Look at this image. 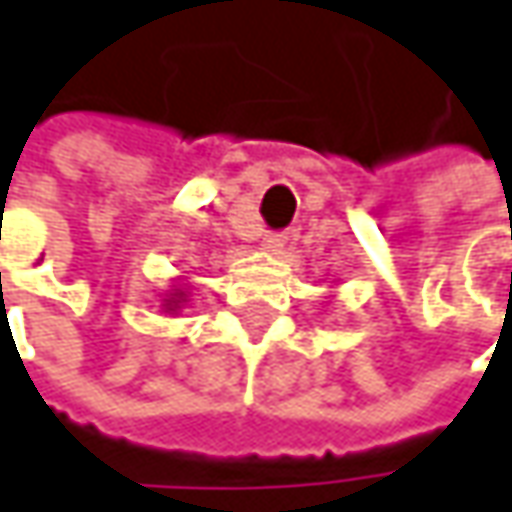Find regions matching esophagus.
Returning <instances> with one entry per match:
<instances>
[{
    "mask_svg": "<svg viewBox=\"0 0 512 512\" xmlns=\"http://www.w3.org/2000/svg\"><path fill=\"white\" fill-rule=\"evenodd\" d=\"M285 233H265V239H262V250H268V253H279L282 247H285Z\"/></svg>",
    "mask_w": 512,
    "mask_h": 512,
    "instance_id": "obj_1",
    "label": "esophagus"
}]
</instances>
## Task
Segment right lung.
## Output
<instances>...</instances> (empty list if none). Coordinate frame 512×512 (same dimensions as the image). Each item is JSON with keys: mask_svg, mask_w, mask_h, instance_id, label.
Listing matches in <instances>:
<instances>
[{"mask_svg": "<svg viewBox=\"0 0 512 512\" xmlns=\"http://www.w3.org/2000/svg\"><path fill=\"white\" fill-rule=\"evenodd\" d=\"M184 291H178V288H175V294H169L167 299H164V305H167V311H178V308H181V305H184Z\"/></svg>", "mask_w": 512, "mask_h": 512, "instance_id": "add662e5", "label": "right lung"}]
</instances>
